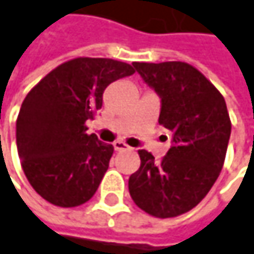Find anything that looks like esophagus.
<instances>
[{
    "label": "esophagus",
    "mask_w": 254,
    "mask_h": 254,
    "mask_svg": "<svg viewBox=\"0 0 254 254\" xmlns=\"http://www.w3.org/2000/svg\"><path fill=\"white\" fill-rule=\"evenodd\" d=\"M113 147H115L116 151H124V150H129V148H130L127 144H125L124 141H119V139L113 142Z\"/></svg>",
    "instance_id": "obj_1"
}]
</instances>
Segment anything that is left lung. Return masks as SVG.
Returning <instances> with one entry per match:
<instances>
[{
  "mask_svg": "<svg viewBox=\"0 0 254 254\" xmlns=\"http://www.w3.org/2000/svg\"><path fill=\"white\" fill-rule=\"evenodd\" d=\"M162 98L159 124L174 132L160 160L139 150V169L129 177L133 203L154 218H175L195 207L218 179L227 156L231 121L215 85L184 62L133 63Z\"/></svg>",
  "mask_w": 254,
  "mask_h": 254,
  "instance_id": "8db88e82",
  "label": "left lung"
}]
</instances>
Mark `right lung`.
I'll return each mask as SVG.
<instances>
[{"mask_svg": "<svg viewBox=\"0 0 254 254\" xmlns=\"http://www.w3.org/2000/svg\"><path fill=\"white\" fill-rule=\"evenodd\" d=\"M135 69L112 59H72L26 95L16 124L20 163L32 188L48 203L76 207L97 191L113 145L86 133V121L103 106V92Z\"/></svg>", "mask_w": 254, "mask_h": 254, "instance_id": "obj_1", "label": "right lung"}]
</instances>
